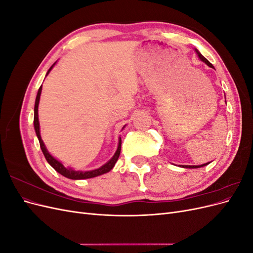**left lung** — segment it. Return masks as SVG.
Segmentation results:
<instances>
[{
	"mask_svg": "<svg viewBox=\"0 0 253 253\" xmlns=\"http://www.w3.org/2000/svg\"><path fill=\"white\" fill-rule=\"evenodd\" d=\"M196 52H197V55H198V57L201 58V60L202 61H204V62L207 64V65H209L210 67H213V65L209 62L208 60H207L204 56H202V53L200 52V51H197L196 50ZM207 165H209V163L208 164H204V165H202V166H181L182 168H189V169H196V168H202V167H205V166H207Z\"/></svg>",
	"mask_w": 253,
	"mask_h": 253,
	"instance_id": "8db88e82",
	"label": "left lung"
}]
</instances>
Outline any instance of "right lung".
<instances>
[{"label":"right lung","mask_w":253,"mask_h":253,"mask_svg":"<svg viewBox=\"0 0 253 253\" xmlns=\"http://www.w3.org/2000/svg\"><path fill=\"white\" fill-rule=\"evenodd\" d=\"M56 64V63H55ZM53 64V65H55ZM52 65V66H53ZM52 66L49 68L47 74L50 72V70L52 68ZM41 90H42V86H40L39 90H38V94H37V98H36V103H35V117H34V125H35V129H36V134L38 136V139H39L40 142V147L41 150L43 152V154L46 158L47 163L55 169L58 173H60L61 175L65 176V177L70 178V179H85V178H91V177H96V176L99 175H102L104 173H108L109 171H111L115 164L117 163V160L119 158L120 155V150H121V138L119 139V144H118V149L115 153V155L113 156V158L110 160L109 163H106L105 165H103L102 167L99 168V169L93 170V171H86V172H81V171H74L72 169H67L65 168L62 164L60 162H58L57 159L53 158L49 153L47 152L46 148H45V145L41 139V135H40V126H39V119H38V105H39V101H40V95H41Z\"/></svg>","instance_id":"1"}]
</instances>
